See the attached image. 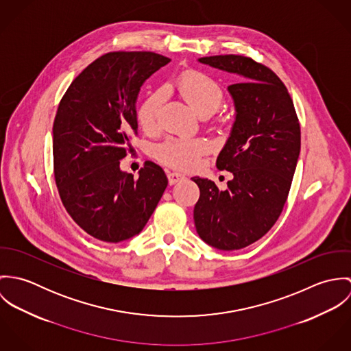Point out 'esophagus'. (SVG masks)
Wrapping results in <instances>:
<instances>
[{
	"instance_id": "obj_1",
	"label": "esophagus",
	"mask_w": 351,
	"mask_h": 351,
	"mask_svg": "<svg viewBox=\"0 0 351 351\" xmlns=\"http://www.w3.org/2000/svg\"><path fill=\"white\" fill-rule=\"evenodd\" d=\"M167 178H169V184H170V185H174V184H177L178 181L184 180L185 176H184V174H180V173H176V171H170V173H167Z\"/></svg>"
}]
</instances>
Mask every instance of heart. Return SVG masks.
I'll return each mask as SVG.
<instances>
[{"instance_id": "obj_1", "label": "heart", "mask_w": 351, "mask_h": 351, "mask_svg": "<svg viewBox=\"0 0 351 351\" xmlns=\"http://www.w3.org/2000/svg\"><path fill=\"white\" fill-rule=\"evenodd\" d=\"M176 89L200 116L213 114L224 100L221 85L215 78L197 70L182 73L176 80ZM163 101L165 92L158 89L141 102L136 119L145 131L152 132L158 128ZM209 150V142L202 138H169L155 149V156L170 167L188 170L196 167L201 156Z\"/></svg>"}]
</instances>
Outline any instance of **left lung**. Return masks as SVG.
I'll use <instances>...</instances> for the list:
<instances>
[{"label":"left lung","instance_id":"left-lung-1","mask_svg":"<svg viewBox=\"0 0 351 351\" xmlns=\"http://www.w3.org/2000/svg\"><path fill=\"white\" fill-rule=\"evenodd\" d=\"M199 62L239 75V82L228 86L237 116L216 160L234 178L226 191L210 180L192 178L200 189L195 226L209 246L239 250L261 239L284 209L300 154V124L287 86L265 64L242 55Z\"/></svg>","mask_w":351,"mask_h":351}]
</instances>
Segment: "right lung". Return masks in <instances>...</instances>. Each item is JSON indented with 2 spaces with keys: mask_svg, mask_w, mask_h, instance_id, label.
<instances>
[{
  "mask_svg": "<svg viewBox=\"0 0 351 351\" xmlns=\"http://www.w3.org/2000/svg\"><path fill=\"white\" fill-rule=\"evenodd\" d=\"M169 62L149 51L108 52L71 82L59 102L52 127L58 192L71 219L102 242L138 235L167 186L154 162L134 178L120 170V159L138 134L139 90Z\"/></svg>",
  "mask_w": 351,
  "mask_h": 351,
  "instance_id": "1",
  "label": "right lung"
}]
</instances>
